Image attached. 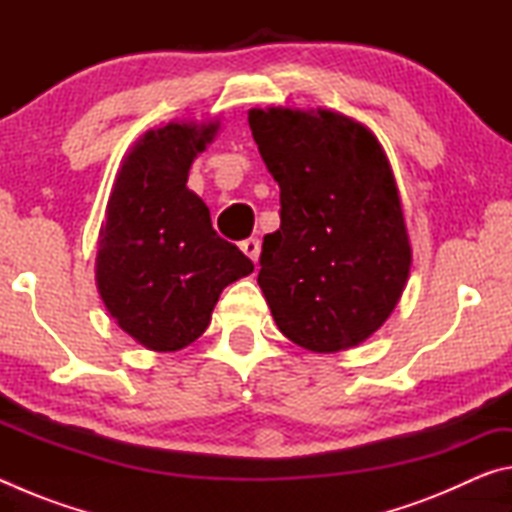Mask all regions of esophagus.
Masks as SVG:
<instances>
[{
    "mask_svg": "<svg viewBox=\"0 0 512 512\" xmlns=\"http://www.w3.org/2000/svg\"><path fill=\"white\" fill-rule=\"evenodd\" d=\"M239 248L244 250V255H248L250 259H253V262H257V259H259V250H262V246H259V241L253 239V237L241 241Z\"/></svg>",
    "mask_w": 512,
    "mask_h": 512,
    "instance_id": "1",
    "label": "esophagus"
}]
</instances>
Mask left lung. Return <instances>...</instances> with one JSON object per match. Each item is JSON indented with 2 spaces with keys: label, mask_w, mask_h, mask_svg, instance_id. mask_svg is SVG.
<instances>
[{
  "label": "left lung",
  "mask_w": 512,
  "mask_h": 512,
  "mask_svg": "<svg viewBox=\"0 0 512 512\" xmlns=\"http://www.w3.org/2000/svg\"><path fill=\"white\" fill-rule=\"evenodd\" d=\"M248 124L280 185V230L257 275L277 327L311 352L359 345L411 268L391 164L366 126L332 110H250Z\"/></svg>",
  "instance_id": "obj_1"
}]
</instances>
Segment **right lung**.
Here are the masks:
<instances>
[{
    "label": "right lung",
    "mask_w": 512,
    "mask_h": 512,
    "mask_svg": "<svg viewBox=\"0 0 512 512\" xmlns=\"http://www.w3.org/2000/svg\"><path fill=\"white\" fill-rule=\"evenodd\" d=\"M219 124H169L135 144L108 201L97 284L110 316L137 343L173 352L196 341L230 282L253 262L221 239L187 189L196 153Z\"/></svg>",
    "instance_id": "1"
}]
</instances>
